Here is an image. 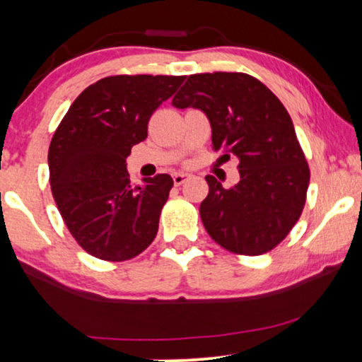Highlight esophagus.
Listing matches in <instances>:
<instances>
[{"label":"esophagus","instance_id":"obj_1","mask_svg":"<svg viewBox=\"0 0 362 362\" xmlns=\"http://www.w3.org/2000/svg\"><path fill=\"white\" fill-rule=\"evenodd\" d=\"M189 178H190L189 173H175V175H173V184L182 185L184 182L189 180Z\"/></svg>","mask_w":362,"mask_h":362}]
</instances>
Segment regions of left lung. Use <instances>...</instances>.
I'll return each instance as SVG.
<instances>
[{
	"instance_id": "1",
	"label": "left lung",
	"mask_w": 362,
	"mask_h": 362,
	"mask_svg": "<svg viewBox=\"0 0 362 362\" xmlns=\"http://www.w3.org/2000/svg\"><path fill=\"white\" fill-rule=\"evenodd\" d=\"M177 109H201L213 127V149L238 156L240 182L224 189L207 175L201 204L206 231L224 250H274L303 213L310 167L279 98L247 73H197L173 97Z\"/></svg>"
}]
</instances>
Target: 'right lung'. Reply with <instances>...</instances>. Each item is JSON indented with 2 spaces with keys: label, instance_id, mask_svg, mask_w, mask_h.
<instances>
[{
  "label": "right lung",
  "instance_id": "add662e5",
  "mask_svg": "<svg viewBox=\"0 0 362 362\" xmlns=\"http://www.w3.org/2000/svg\"><path fill=\"white\" fill-rule=\"evenodd\" d=\"M185 76L117 74L78 95L49 146V182L62 221L85 252L107 262L138 257L158 233L173 187L158 173L131 185L126 158Z\"/></svg>",
  "mask_w": 362,
  "mask_h": 362
}]
</instances>
